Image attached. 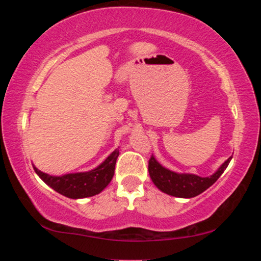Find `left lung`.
<instances>
[{
    "instance_id": "8db88e82",
    "label": "left lung",
    "mask_w": 261,
    "mask_h": 261,
    "mask_svg": "<svg viewBox=\"0 0 261 261\" xmlns=\"http://www.w3.org/2000/svg\"><path fill=\"white\" fill-rule=\"evenodd\" d=\"M231 158L224 161L213 175L208 177H200L194 174H179L167 169L152 155L148 161V173L153 183L162 192L178 198H192L204 192L218 180L226 170Z\"/></svg>"
}]
</instances>
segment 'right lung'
I'll list each match as a JSON object with an SVG mask.
<instances>
[{"label": "right lung", "instance_id": "right-lung-1", "mask_svg": "<svg viewBox=\"0 0 261 261\" xmlns=\"http://www.w3.org/2000/svg\"><path fill=\"white\" fill-rule=\"evenodd\" d=\"M118 154L120 151L116 148L100 166L85 173L51 176L42 173L35 166L33 168L39 177L56 192L71 199H81L99 194L110 183L115 173Z\"/></svg>", "mask_w": 261, "mask_h": 261}]
</instances>
